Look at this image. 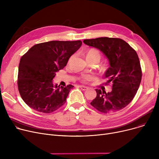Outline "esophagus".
<instances>
[{
  "label": "esophagus",
  "instance_id": "esophagus-1",
  "mask_svg": "<svg viewBox=\"0 0 159 159\" xmlns=\"http://www.w3.org/2000/svg\"><path fill=\"white\" fill-rule=\"evenodd\" d=\"M79 88H80L82 90H83V91L87 90V89H88V87H86V86H79Z\"/></svg>",
  "mask_w": 159,
  "mask_h": 159
}]
</instances>
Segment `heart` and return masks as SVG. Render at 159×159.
<instances>
[{
  "instance_id": "b5f03b06",
  "label": "heart",
  "mask_w": 159,
  "mask_h": 159,
  "mask_svg": "<svg viewBox=\"0 0 159 159\" xmlns=\"http://www.w3.org/2000/svg\"><path fill=\"white\" fill-rule=\"evenodd\" d=\"M86 59L88 62L97 61H98L101 59V53L97 49L91 48L89 49L86 53ZM82 81H89L92 79V76L89 75H84L81 77Z\"/></svg>"
}]
</instances>
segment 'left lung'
I'll return each instance as SVG.
<instances>
[{
	"label": "left lung",
	"mask_w": 159,
	"mask_h": 159,
	"mask_svg": "<svg viewBox=\"0 0 159 159\" xmlns=\"http://www.w3.org/2000/svg\"><path fill=\"white\" fill-rule=\"evenodd\" d=\"M84 43L98 49L107 58L110 68L105 73L112 90L106 93L96 89L97 97L90 104L104 113L121 110L134 98L142 79L139 58L135 50L119 38L100 37L85 39Z\"/></svg>",
	"instance_id": "1"
}]
</instances>
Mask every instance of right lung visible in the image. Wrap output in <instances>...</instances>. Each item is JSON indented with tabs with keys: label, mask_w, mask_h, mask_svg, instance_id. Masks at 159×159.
Segmentation results:
<instances>
[{
	"label": "right lung",
	"mask_w": 159,
	"mask_h": 159,
	"mask_svg": "<svg viewBox=\"0 0 159 159\" xmlns=\"http://www.w3.org/2000/svg\"><path fill=\"white\" fill-rule=\"evenodd\" d=\"M82 45L80 40H53L31 47L20 58L18 89L24 102L37 111L49 113L66 102L74 86L53 85L56 72L63 69Z\"/></svg>",
	"instance_id": "right-lung-1"
}]
</instances>
